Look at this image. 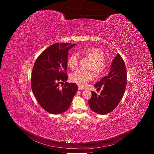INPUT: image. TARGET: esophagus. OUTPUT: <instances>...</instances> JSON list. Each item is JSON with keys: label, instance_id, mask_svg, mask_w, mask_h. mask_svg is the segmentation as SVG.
Masks as SVG:
<instances>
[{"label": "esophagus", "instance_id": "1", "mask_svg": "<svg viewBox=\"0 0 154 154\" xmlns=\"http://www.w3.org/2000/svg\"><path fill=\"white\" fill-rule=\"evenodd\" d=\"M78 89H79V90H83V88L81 86H78Z\"/></svg>", "mask_w": 154, "mask_h": 154}]
</instances>
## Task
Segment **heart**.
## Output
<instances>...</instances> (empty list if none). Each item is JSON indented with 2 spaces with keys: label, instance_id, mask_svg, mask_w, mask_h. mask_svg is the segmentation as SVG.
Returning <instances> with one entry per match:
<instances>
[{
  "label": "heart",
  "instance_id": "obj_1",
  "mask_svg": "<svg viewBox=\"0 0 154 154\" xmlns=\"http://www.w3.org/2000/svg\"><path fill=\"white\" fill-rule=\"evenodd\" d=\"M82 52L92 60L88 66V69L94 71L95 74L97 75L102 74L106 68V64L104 61L105 57L103 52L98 48H92L86 49ZM79 62V58L78 54L74 53L69 57L68 64L72 70H74L77 68ZM93 77L94 73L91 71L78 70L72 74L71 80L79 86H84L89 82L91 81Z\"/></svg>",
  "mask_w": 154,
  "mask_h": 154
}]
</instances>
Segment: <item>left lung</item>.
I'll return each instance as SVG.
<instances>
[{"label":"left lung","instance_id":"8db88e82","mask_svg":"<svg viewBox=\"0 0 154 154\" xmlns=\"http://www.w3.org/2000/svg\"><path fill=\"white\" fill-rule=\"evenodd\" d=\"M127 85V71L122 58L118 54L114 58L109 72L94 86L103 90L99 95L91 91L88 104L92 110L100 115L112 112L122 98Z\"/></svg>","mask_w":154,"mask_h":154}]
</instances>
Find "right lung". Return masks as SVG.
I'll return each instance as SVG.
<instances>
[{"mask_svg": "<svg viewBox=\"0 0 154 154\" xmlns=\"http://www.w3.org/2000/svg\"><path fill=\"white\" fill-rule=\"evenodd\" d=\"M75 45L55 43L37 58L32 70L31 87L41 106L51 114H60L69 108L78 87L68 83L66 72L69 50ZM65 82L62 88L59 84Z\"/></svg>", "mask_w": 154, "mask_h": 154, "instance_id": "add662e5", "label": "right lung"}]
</instances>
